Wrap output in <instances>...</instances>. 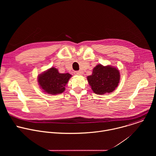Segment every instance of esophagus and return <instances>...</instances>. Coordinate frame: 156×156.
<instances>
[{
    "instance_id": "esophagus-1",
    "label": "esophagus",
    "mask_w": 156,
    "mask_h": 156,
    "mask_svg": "<svg viewBox=\"0 0 156 156\" xmlns=\"http://www.w3.org/2000/svg\"><path fill=\"white\" fill-rule=\"evenodd\" d=\"M74 74H75V75H81L82 73H81V72H80V71H76V72H74Z\"/></svg>"
}]
</instances>
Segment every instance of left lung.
I'll return each mask as SVG.
<instances>
[{"instance_id":"obj_1","label":"left lung","mask_w":156,"mask_h":156,"mask_svg":"<svg viewBox=\"0 0 156 156\" xmlns=\"http://www.w3.org/2000/svg\"><path fill=\"white\" fill-rule=\"evenodd\" d=\"M119 70L112 66L101 64L93 69V74L87 77L93 92L97 94L112 93L118 86L120 81Z\"/></svg>"}]
</instances>
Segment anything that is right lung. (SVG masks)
Here are the masks:
<instances>
[{"label": "right lung", "instance_id": "obj_1", "mask_svg": "<svg viewBox=\"0 0 156 156\" xmlns=\"http://www.w3.org/2000/svg\"><path fill=\"white\" fill-rule=\"evenodd\" d=\"M72 75L69 73H60L57 69L52 67L38 76V83L44 92L50 94L62 93L65 85Z\"/></svg>", "mask_w": 156, "mask_h": 156}]
</instances>
